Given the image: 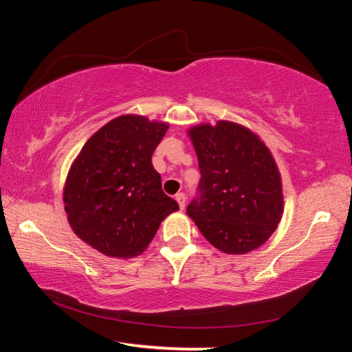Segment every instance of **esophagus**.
<instances>
[{"mask_svg": "<svg viewBox=\"0 0 352 352\" xmlns=\"http://www.w3.org/2000/svg\"><path fill=\"white\" fill-rule=\"evenodd\" d=\"M175 200L178 201V206H180V210H183L184 205H186V197H184V194H183V192L177 194V195H175Z\"/></svg>", "mask_w": 352, "mask_h": 352, "instance_id": "1", "label": "esophagus"}]
</instances>
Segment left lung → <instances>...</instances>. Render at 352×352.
<instances>
[{
	"mask_svg": "<svg viewBox=\"0 0 352 352\" xmlns=\"http://www.w3.org/2000/svg\"><path fill=\"white\" fill-rule=\"evenodd\" d=\"M197 153L200 197L188 216L214 248L245 254L275 233L284 212L283 180L270 148L233 121L189 127Z\"/></svg>",
	"mask_w": 352,
	"mask_h": 352,
	"instance_id": "left-lung-1",
	"label": "left lung"
}]
</instances>
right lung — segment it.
I'll list each match as a JSON object with an SVG mask.
<instances>
[{
	"label": "right lung",
	"mask_w": 352,
	"mask_h": 352,
	"mask_svg": "<svg viewBox=\"0 0 352 352\" xmlns=\"http://www.w3.org/2000/svg\"><path fill=\"white\" fill-rule=\"evenodd\" d=\"M168 129V122L130 113L83 144L65 180L63 204L71 230L87 245L110 258H135L178 210L152 166Z\"/></svg>",
	"instance_id": "obj_1"
}]
</instances>
